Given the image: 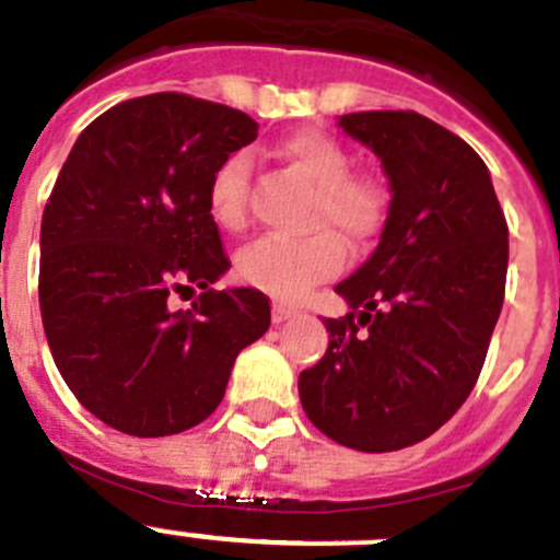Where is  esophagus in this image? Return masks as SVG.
Masks as SVG:
<instances>
[{
	"instance_id": "esophagus-1",
	"label": "esophagus",
	"mask_w": 560,
	"mask_h": 560,
	"mask_svg": "<svg viewBox=\"0 0 560 560\" xmlns=\"http://www.w3.org/2000/svg\"><path fill=\"white\" fill-rule=\"evenodd\" d=\"M292 314H295V308L287 306V303H279V301L273 303V323H276V325L284 323V319H290Z\"/></svg>"
}]
</instances>
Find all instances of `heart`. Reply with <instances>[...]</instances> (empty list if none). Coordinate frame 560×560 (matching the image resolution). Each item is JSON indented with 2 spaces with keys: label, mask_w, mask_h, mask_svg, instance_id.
<instances>
[{
  "label": "heart",
  "mask_w": 560,
  "mask_h": 560,
  "mask_svg": "<svg viewBox=\"0 0 560 560\" xmlns=\"http://www.w3.org/2000/svg\"><path fill=\"white\" fill-rule=\"evenodd\" d=\"M276 153L312 180L306 226L317 230L303 237H259L237 254L235 270L268 295L298 301L345 268L341 241L361 248L383 232L388 191L377 177L350 172V153L323 130L287 136ZM208 210L221 230L237 232L248 224V159L243 153L226 155L210 175Z\"/></svg>",
  "instance_id": "1"
}]
</instances>
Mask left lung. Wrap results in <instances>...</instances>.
I'll return each mask as SVG.
<instances>
[{
  "label": "left lung",
  "mask_w": 560,
  "mask_h": 560,
  "mask_svg": "<svg viewBox=\"0 0 560 560\" xmlns=\"http://www.w3.org/2000/svg\"><path fill=\"white\" fill-rule=\"evenodd\" d=\"M383 161L380 246L336 287L328 350L298 377L308 421L355 452H399L441 430L485 366L503 306L509 226L468 142L418 112L341 114Z\"/></svg>",
  "instance_id": "obj_1"
}]
</instances>
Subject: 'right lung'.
Listing matches in <instances>:
<instances>
[{"label":"right lung","mask_w":560,"mask_h":560,"mask_svg":"<svg viewBox=\"0 0 560 560\" xmlns=\"http://www.w3.org/2000/svg\"><path fill=\"white\" fill-rule=\"evenodd\" d=\"M248 114L186 92L117 103L75 139L40 226V312L59 374L114 430L164 438L224 399L243 347L270 325L259 290H213L230 268L208 183L257 139ZM203 290L188 313L168 295Z\"/></svg>","instance_id":"obj_1"}]
</instances>
